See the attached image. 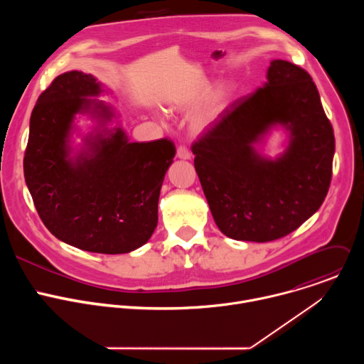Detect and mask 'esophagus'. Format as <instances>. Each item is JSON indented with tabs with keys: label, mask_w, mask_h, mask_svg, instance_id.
Masks as SVG:
<instances>
[{
	"label": "esophagus",
	"mask_w": 364,
	"mask_h": 364,
	"mask_svg": "<svg viewBox=\"0 0 364 364\" xmlns=\"http://www.w3.org/2000/svg\"><path fill=\"white\" fill-rule=\"evenodd\" d=\"M177 157L181 159V160H190L191 159V154H190V151L186 145H180L177 148Z\"/></svg>",
	"instance_id": "1"
}]
</instances>
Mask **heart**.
Returning <instances> with one entry per match:
<instances>
[{
    "mask_svg": "<svg viewBox=\"0 0 364 364\" xmlns=\"http://www.w3.org/2000/svg\"><path fill=\"white\" fill-rule=\"evenodd\" d=\"M207 90H209V86H204L200 92H201V95H204ZM228 92L225 90V92H222V95L220 96H225ZM209 119H210V115H207V114H201V115H198L196 119H194V125H196V128H204L205 125H207V122H209Z\"/></svg>",
    "mask_w": 364,
    "mask_h": 364,
    "instance_id": "1",
    "label": "heart"
}]
</instances>
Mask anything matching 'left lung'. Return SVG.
Returning <instances> with one entry per match:
<instances>
[{"label": "left lung", "mask_w": 364, "mask_h": 364, "mask_svg": "<svg viewBox=\"0 0 364 364\" xmlns=\"http://www.w3.org/2000/svg\"><path fill=\"white\" fill-rule=\"evenodd\" d=\"M267 77L191 145L213 219L235 240L289 235L320 209L333 176L334 131L313 79L287 60H272ZM275 124L290 131V145L268 161L252 145Z\"/></svg>", "instance_id": "8db88e82"}]
</instances>
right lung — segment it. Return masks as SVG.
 Masks as SVG:
<instances>
[{
	"label": "right lung",
	"mask_w": 364,
	"mask_h": 364,
	"mask_svg": "<svg viewBox=\"0 0 364 364\" xmlns=\"http://www.w3.org/2000/svg\"><path fill=\"white\" fill-rule=\"evenodd\" d=\"M102 92L92 75L58 76L38 96L30 118L24 177L44 226L59 240L95 253H128L148 242L159 222V197L173 163L168 138L129 142L105 128L111 107L90 99ZM76 113H90L102 129L70 158Z\"/></svg>",
	"instance_id": "obj_1"
}]
</instances>
